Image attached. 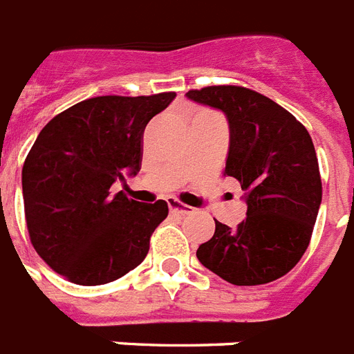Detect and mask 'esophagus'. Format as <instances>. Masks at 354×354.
<instances>
[{
  "mask_svg": "<svg viewBox=\"0 0 354 354\" xmlns=\"http://www.w3.org/2000/svg\"><path fill=\"white\" fill-rule=\"evenodd\" d=\"M168 206H169V212H174V214H179V216H186V214H190V212H192L190 206L180 205L179 201H175V199H169Z\"/></svg>",
  "mask_w": 354,
  "mask_h": 354,
  "instance_id": "esophagus-1",
  "label": "esophagus"
}]
</instances>
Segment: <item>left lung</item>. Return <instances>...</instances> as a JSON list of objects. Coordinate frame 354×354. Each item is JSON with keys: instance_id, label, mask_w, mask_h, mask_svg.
<instances>
[{"instance_id": "left-lung-1", "label": "left lung", "mask_w": 354, "mask_h": 354, "mask_svg": "<svg viewBox=\"0 0 354 354\" xmlns=\"http://www.w3.org/2000/svg\"><path fill=\"white\" fill-rule=\"evenodd\" d=\"M225 113L230 146L225 175L245 192L247 219L216 221L197 259L232 285H263L296 267L309 247L322 203V179L309 131L287 109L239 86L186 93Z\"/></svg>"}]
</instances>
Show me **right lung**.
Here are the masks:
<instances>
[{
	"label": "right lung",
	"mask_w": 354,
	"mask_h": 354,
	"mask_svg": "<svg viewBox=\"0 0 354 354\" xmlns=\"http://www.w3.org/2000/svg\"><path fill=\"white\" fill-rule=\"evenodd\" d=\"M174 98H87L39 131L21 169L25 219L34 250L73 283L115 281L148 254L166 201L144 205L111 186L137 175L144 129Z\"/></svg>",
	"instance_id": "right-lung-1"
}]
</instances>
